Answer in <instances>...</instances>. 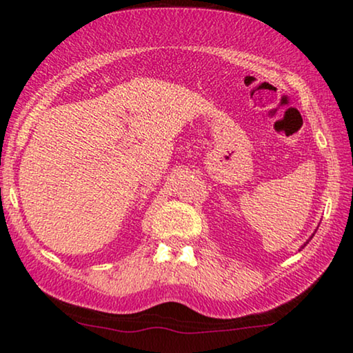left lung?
Wrapping results in <instances>:
<instances>
[{"label":"left lung","mask_w":353,"mask_h":353,"mask_svg":"<svg viewBox=\"0 0 353 353\" xmlns=\"http://www.w3.org/2000/svg\"><path fill=\"white\" fill-rule=\"evenodd\" d=\"M312 238H313V234L310 236V239H312ZM310 239H308V241H310ZM308 241H307V243H305V244H303V245H302V248H301V249H303V248H305V245L308 244ZM301 249H299V250H301Z\"/></svg>","instance_id":"8db88e82"}]
</instances>
